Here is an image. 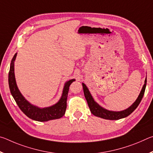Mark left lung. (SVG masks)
Returning <instances> with one entry per match:
<instances>
[{"label": "left lung", "mask_w": 153, "mask_h": 153, "mask_svg": "<svg viewBox=\"0 0 153 153\" xmlns=\"http://www.w3.org/2000/svg\"><path fill=\"white\" fill-rule=\"evenodd\" d=\"M83 90H84V93L85 98L87 100L88 105L90 108V110L93 115L97 116V117L105 119V120H118L120 119L128 117V115L133 112V111L138 107L140 102L142 100V98L143 97L145 88L146 86V77L145 79L144 84L141 90V92L140 93L138 97L137 98L136 101L134 102L130 107L127 108L126 110L121 111H112L105 109L98 104L97 102L94 101V98H92L91 94L88 89L87 86L85 85L84 83H82Z\"/></svg>", "instance_id": "1"}]
</instances>
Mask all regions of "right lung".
I'll return each mask as SVG.
<instances>
[{"mask_svg":"<svg viewBox=\"0 0 153 153\" xmlns=\"http://www.w3.org/2000/svg\"><path fill=\"white\" fill-rule=\"evenodd\" d=\"M17 54V53L15 54L11 60V65H10L9 85L10 91H11L13 97L15 99L18 107L25 115L35 121H47L49 120H56V119L63 117L65 113L67 108V99L69 86L72 82L75 81V79L69 80L65 84L63 94H62L60 100L55 105L45 108H39L36 107V106L31 104L23 97L17 88L14 73V62L16 59Z\"/></svg>","mask_w":153,"mask_h":153,"instance_id":"obj_1","label":"right lung"}]
</instances>
